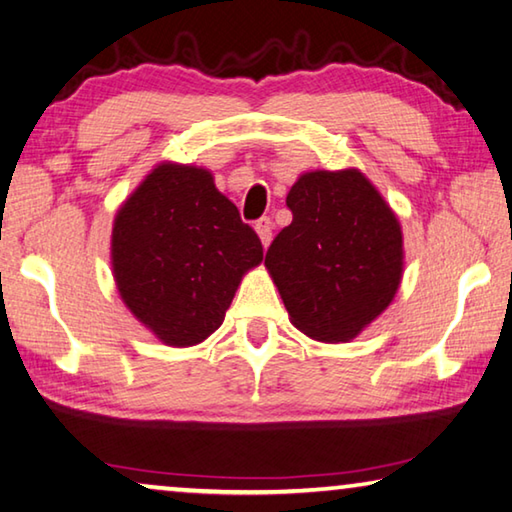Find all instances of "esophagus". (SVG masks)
Listing matches in <instances>:
<instances>
[{
  "label": "esophagus",
  "instance_id": "obj_1",
  "mask_svg": "<svg viewBox=\"0 0 512 512\" xmlns=\"http://www.w3.org/2000/svg\"><path fill=\"white\" fill-rule=\"evenodd\" d=\"M255 232L259 234V239H262V246L266 248L271 243V234H273V223L271 218H259L255 223Z\"/></svg>",
  "mask_w": 512,
  "mask_h": 512
}]
</instances>
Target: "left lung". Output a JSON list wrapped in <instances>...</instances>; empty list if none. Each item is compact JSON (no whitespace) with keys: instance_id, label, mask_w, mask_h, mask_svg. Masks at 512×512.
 <instances>
[{"instance_id":"left-lung-1","label":"left lung","mask_w":512,"mask_h":512,"mask_svg":"<svg viewBox=\"0 0 512 512\" xmlns=\"http://www.w3.org/2000/svg\"><path fill=\"white\" fill-rule=\"evenodd\" d=\"M294 214L264 266L289 321L323 344H346L401 287L399 216L358 168L307 170L287 193Z\"/></svg>"}]
</instances>
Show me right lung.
Returning <instances> with one entry per match:
<instances>
[{
  "instance_id": "1",
  "label": "right lung",
  "mask_w": 512,
  "mask_h": 512,
  "mask_svg": "<svg viewBox=\"0 0 512 512\" xmlns=\"http://www.w3.org/2000/svg\"><path fill=\"white\" fill-rule=\"evenodd\" d=\"M262 241L212 170L161 161L118 207L111 271L134 319L161 344L196 346L221 328Z\"/></svg>"
}]
</instances>
